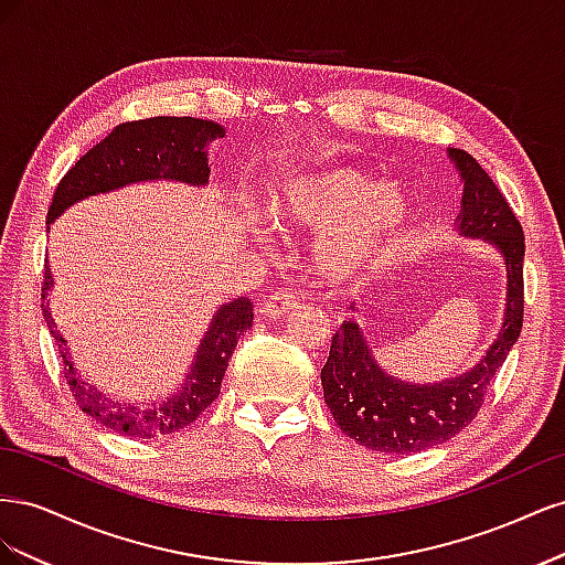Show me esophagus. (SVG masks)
I'll return each instance as SVG.
<instances>
[{"instance_id":"1","label":"esophagus","mask_w":565,"mask_h":565,"mask_svg":"<svg viewBox=\"0 0 565 565\" xmlns=\"http://www.w3.org/2000/svg\"><path fill=\"white\" fill-rule=\"evenodd\" d=\"M297 303H299V297L292 295V292H287V289H282V292L270 295V297L259 306V313H262L264 318H282V316H287V313H292V311L297 309Z\"/></svg>"}]
</instances>
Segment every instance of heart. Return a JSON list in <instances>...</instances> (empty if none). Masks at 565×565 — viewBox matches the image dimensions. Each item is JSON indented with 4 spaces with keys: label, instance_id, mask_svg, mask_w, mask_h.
Listing matches in <instances>:
<instances>
[{
    "label": "heart",
    "instance_id": "heart-1",
    "mask_svg": "<svg viewBox=\"0 0 565 565\" xmlns=\"http://www.w3.org/2000/svg\"><path fill=\"white\" fill-rule=\"evenodd\" d=\"M264 212L282 233L318 231L313 266L320 280L341 285L396 249L413 221V200L401 183H380L361 169L320 167L273 185Z\"/></svg>",
    "mask_w": 565,
    "mask_h": 565
}]
</instances>
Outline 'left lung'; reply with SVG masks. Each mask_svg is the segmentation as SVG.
Here are the masks:
<instances>
[{
    "instance_id": "1",
    "label": "left lung",
    "mask_w": 565,
    "mask_h": 565,
    "mask_svg": "<svg viewBox=\"0 0 565 565\" xmlns=\"http://www.w3.org/2000/svg\"><path fill=\"white\" fill-rule=\"evenodd\" d=\"M448 158L465 183L457 216L459 235L481 237L504 259V320L481 361L457 377L434 384L393 377L377 363L361 324L341 322L328 363L320 370L324 403L341 431L377 452L413 455L440 446L465 429L483 405L490 382L523 328V228L500 188L469 152L448 148ZM351 309L355 311V306Z\"/></svg>"
}]
</instances>
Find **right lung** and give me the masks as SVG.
<instances>
[{
	"instance_id": "right-lung-1",
	"label": "right lung",
	"mask_w": 565,
	"mask_h": 565,
	"mask_svg": "<svg viewBox=\"0 0 565 565\" xmlns=\"http://www.w3.org/2000/svg\"><path fill=\"white\" fill-rule=\"evenodd\" d=\"M226 129L200 117H150L139 122L117 125L104 141L82 156L61 179L46 214V231L54 221L71 210L75 202L92 195L113 193L131 183L177 181L202 188L210 183L207 146L224 139ZM54 289L51 268L44 266L42 313L51 337L56 339L63 358V374L82 413L100 426L131 438H158L191 426L218 396L228 358L237 339L252 328V301L247 297L221 303L212 316L210 328L200 339V347L185 380L174 393L162 401L125 403L106 396L96 384L87 382L75 367L67 341L56 330L46 295Z\"/></svg>"
}]
</instances>
